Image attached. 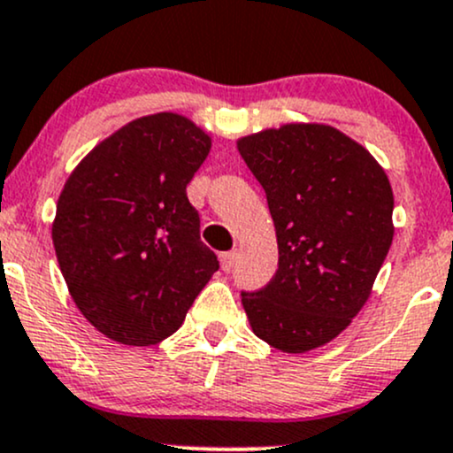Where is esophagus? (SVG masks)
Here are the masks:
<instances>
[{"mask_svg":"<svg viewBox=\"0 0 453 453\" xmlns=\"http://www.w3.org/2000/svg\"><path fill=\"white\" fill-rule=\"evenodd\" d=\"M235 259H237V252L231 250V252H222L220 255V265L225 272H231L233 265H235Z\"/></svg>","mask_w":453,"mask_h":453,"instance_id":"esophagus-1","label":"esophagus"}]
</instances>
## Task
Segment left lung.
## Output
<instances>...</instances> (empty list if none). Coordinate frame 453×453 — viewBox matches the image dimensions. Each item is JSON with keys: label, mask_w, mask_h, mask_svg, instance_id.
<instances>
[{"label": "left lung", "mask_w": 453, "mask_h": 453, "mask_svg": "<svg viewBox=\"0 0 453 453\" xmlns=\"http://www.w3.org/2000/svg\"><path fill=\"white\" fill-rule=\"evenodd\" d=\"M264 188L279 270L242 291L252 330L306 352L348 328L367 303L393 242V192L361 144L328 125H285L237 142Z\"/></svg>", "instance_id": "8db88e82"}]
</instances>
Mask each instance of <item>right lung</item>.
<instances>
[{
	"label": "right lung",
	"mask_w": 453,
	"mask_h": 453,
	"mask_svg": "<svg viewBox=\"0 0 453 453\" xmlns=\"http://www.w3.org/2000/svg\"><path fill=\"white\" fill-rule=\"evenodd\" d=\"M209 147L183 116H144L92 149L62 189L58 264L77 309L114 342L170 337L220 267L186 192Z\"/></svg>",
	"instance_id": "1"
}]
</instances>
